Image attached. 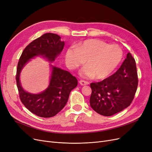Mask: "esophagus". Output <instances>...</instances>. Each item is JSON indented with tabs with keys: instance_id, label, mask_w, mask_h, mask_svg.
<instances>
[{
	"instance_id": "obj_1",
	"label": "esophagus",
	"mask_w": 152,
	"mask_h": 152,
	"mask_svg": "<svg viewBox=\"0 0 152 152\" xmlns=\"http://www.w3.org/2000/svg\"><path fill=\"white\" fill-rule=\"evenodd\" d=\"M79 83H80V84L81 86H86V85L89 84V82L85 81V80H80V81H79Z\"/></svg>"
}]
</instances>
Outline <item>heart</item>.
I'll return each instance as SVG.
<instances>
[{"mask_svg":"<svg viewBox=\"0 0 152 152\" xmlns=\"http://www.w3.org/2000/svg\"><path fill=\"white\" fill-rule=\"evenodd\" d=\"M65 57L69 67L72 69L82 65L86 60L87 65L81 70V75L103 80L113 74L121 65L124 52L118 45L90 39L77 45L75 49L68 48Z\"/></svg>","mask_w":152,"mask_h":152,"instance_id":"b5f03b06","label":"heart"}]
</instances>
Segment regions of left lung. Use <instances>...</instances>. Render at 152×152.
I'll return each mask as SVG.
<instances>
[{"mask_svg": "<svg viewBox=\"0 0 152 152\" xmlns=\"http://www.w3.org/2000/svg\"><path fill=\"white\" fill-rule=\"evenodd\" d=\"M138 84L136 61L130 53L118 70L107 79L90 84V105L96 112L112 116L132 103Z\"/></svg>", "mask_w": 152, "mask_h": 152, "instance_id": "obj_1", "label": "left lung"}]
</instances>
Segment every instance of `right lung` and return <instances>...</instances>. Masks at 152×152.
I'll return each instance as SVG.
<instances>
[{"label":"right lung","mask_w":152,"mask_h":152,"mask_svg":"<svg viewBox=\"0 0 152 152\" xmlns=\"http://www.w3.org/2000/svg\"><path fill=\"white\" fill-rule=\"evenodd\" d=\"M64 45L65 42L58 35L45 34L27 45L19 59L16 80L20 99L29 111L39 117H52L60 112L66 105L71 91L77 87V80L69 72L49 64L51 73L47 89L39 94H32L23 88L20 73L30 59L37 56H42L53 63Z\"/></svg>","instance_id":"obj_1"}]
</instances>
